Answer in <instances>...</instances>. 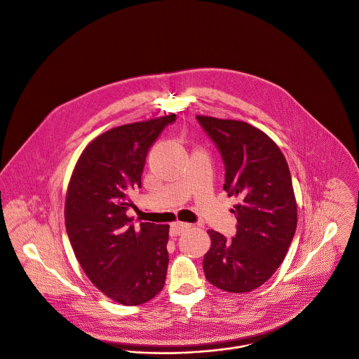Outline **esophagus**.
Returning <instances> with one entry per match:
<instances>
[{
    "instance_id": "1",
    "label": "esophagus",
    "mask_w": 359,
    "mask_h": 359,
    "mask_svg": "<svg viewBox=\"0 0 359 359\" xmlns=\"http://www.w3.org/2000/svg\"><path fill=\"white\" fill-rule=\"evenodd\" d=\"M191 224L189 223H183V222H175L170 224V236L172 237H176V236H180L184 230L190 229Z\"/></svg>"
}]
</instances>
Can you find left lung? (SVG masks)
<instances>
[{"mask_svg": "<svg viewBox=\"0 0 359 359\" xmlns=\"http://www.w3.org/2000/svg\"><path fill=\"white\" fill-rule=\"evenodd\" d=\"M220 152L223 190L238 198L236 236L208 230L207 280L229 292L262 286L286 257L297 227V203L286 158L259 129L240 121L196 116Z\"/></svg>", "mask_w": 359, "mask_h": 359, "instance_id": "left-lung-1", "label": "left lung"}]
</instances>
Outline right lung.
I'll use <instances>...</instances> for the list:
<instances>
[{
    "label": "right lung",
    "mask_w": 359,
    "mask_h": 359,
    "mask_svg": "<svg viewBox=\"0 0 359 359\" xmlns=\"http://www.w3.org/2000/svg\"><path fill=\"white\" fill-rule=\"evenodd\" d=\"M175 121L172 114L102 133L84 148L69 182L65 226L74 255L94 286L123 305L144 304L165 285L169 224L139 227L126 212L149 148Z\"/></svg>",
    "instance_id": "add662e5"
}]
</instances>
